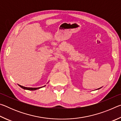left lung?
Here are the masks:
<instances>
[{
  "instance_id": "8db88e82",
  "label": "left lung",
  "mask_w": 121,
  "mask_h": 121,
  "mask_svg": "<svg viewBox=\"0 0 121 121\" xmlns=\"http://www.w3.org/2000/svg\"><path fill=\"white\" fill-rule=\"evenodd\" d=\"M99 89H100V88H99Z\"/></svg>"
}]
</instances>
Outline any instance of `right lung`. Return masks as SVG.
Masks as SVG:
<instances>
[{
	"label": "right lung",
	"mask_w": 121,
	"mask_h": 121,
	"mask_svg": "<svg viewBox=\"0 0 121 121\" xmlns=\"http://www.w3.org/2000/svg\"><path fill=\"white\" fill-rule=\"evenodd\" d=\"M20 87H21V88H22V89H25V90H32V91H33V90H37V89H40V88H41L42 87H24V86H21L20 85H19Z\"/></svg>",
	"instance_id": "right-lung-1"
}]
</instances>
